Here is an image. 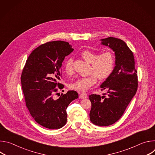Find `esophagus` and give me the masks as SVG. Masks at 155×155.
Masks as SVG:
<instances>
[{
	"instance_id": "34e87169",
	"label": "esophagus",
	"mask_w": 155,
	"mask_h": 155,
	"mask_svg": "<svg viewBox=\"0 0 155 155\" xmlns=\"http://www.w3.org/2000/svg\"><path fill=\"white\" fill-rule=\"evenodd\" d=\"M87 97V96L86 94V93H81L80 94V99H86Z\"/></svg>"
}]
</instances>
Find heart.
Instances as JSON below:
<instances>
[{
	"label": "heart",
	"mask_w": 155,
	"mask_h": 155,
	"mask_svg": "<svg viewBox=\"0 0 155 155\" xmlns=\"http://www.w3.org/2000/svg\"><path fill=\"white\" fill-rule=\"evenodd\" d=\"M81 56L86 61L91 64V74L78 78L75 82L70 83L69 86L75 90L85 91L97 82V77L100 80H105L110 75L114 69L115 59L113 54L110 51L98 54L96 51L90 50L83 51ZM64 71L68 75L74 74L72 59L70 58L65 62Z\"/></svg>",
	"instance_id": "heart-1"
}]
</instances>
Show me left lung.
Here are the masks:
<instances>
[{
    "mask_svg": "<svg viewBox=\"0 0 155 155\" xmlns=\"http://www.w3.org/2000/svg\"><path fill=\"white\" fill-rule=\"evenodd\" d=\"M101 44L111 48L115 55V66L110 75L101 85L102 96L91 94L90 113L95 125L108 126L117 122L123 115L138 87L137 71L135 69L133 53L121 39L108 37L101 39Z\"/></svg>",
    "mask_w": 155,
    "mask_h": 155,
    "instance_id": "1",
    "label": "left lung"
}]
</instances>
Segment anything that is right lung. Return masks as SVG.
Here are the masks:
<instances>
[{
    "instance_id": "add662e5",
    "label": "right lung",
    "mask_w": 155,
    "mask_h": 155,
    "mask_svg": "<svg viewBox=\"0 0 155 155\" xmlns=\"http://www.w3.org/2000/svg\"><path fill=\"white\" fill-rule=\"evenodd\" d=\"M74 51L68 42L53 41L35 48L28 57L22 72L21 81L25 99L30 114L40 125L58 129L67 122V109L69 104L78 97L75 91L54 94L64 85L58 83L61 66L65 56Z\"/></svg>"
}]
</instances>
